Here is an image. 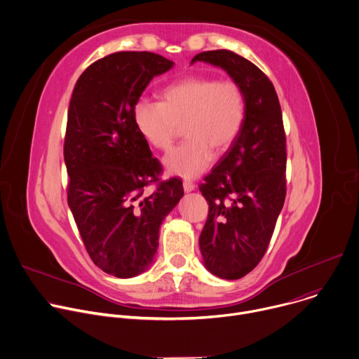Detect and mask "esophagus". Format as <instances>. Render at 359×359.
<instances>
[{
    "label": "esophagus",
    "mask_w": 359,
    "mask_h": 359,
    "mask_svg": "<svg viewBox=\"0 0 359 359\" xmlns=\"http://www.w3.org/2000/svg\"><path fill=\"white\" fill-rule=\"evenodd\" d=\"M183 190H184L186 193L193 191V190H194V183H193L191 180H184V182H183Z\"/></svg>",
    "instance_id": "1"
}]
</instances>
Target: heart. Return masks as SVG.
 Here are the masks:
<instances>
[{"label": "heart", "instance_id": "heart-1", "mask_svg": "<svg viewBox=\"0 0 359 359\" xmlns=\"http://www.w3.org/2000/svg\"><path fill=\"white\" fill-rule=\"evenodd\" d=\"M245 116L241 86L231 79L190 75L168 85L162 102L139 99L135 125L153 149L168 150L183 126L184 142L163 158L172 176L193 179L206 170L215 153L223 155L237 140Z\"/></svg>", "mask_w": 359, "mask_h": 359}]
</instances>
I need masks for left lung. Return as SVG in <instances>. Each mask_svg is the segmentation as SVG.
I'll return each instance as SVG.
<instances>
[{
    "mask_svg": "<svg viewBox=\"0 0 359 359\" xmlns=\"http://www.w3.org/2000/svg\"><path fill=\"white\" fill-rule=\"evenodd\" d=\"M224 69L245 99L241 132L200 191L209 216L198 238L212 274L238 280L260 263L285 200V133L277 92L254 64L227 49L197 54Z\"/></svg>",
    "mask_w": 359,
    "mask_h": 359,
    "instance_id": "8db88e82",
    "label": "left lung"
}]
</instances>
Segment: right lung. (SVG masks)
<instances>
[{
  "mask_svg": "<svg viewBox=\"0 0 359 359\" xmlns=\"http://www.w3.org/2000/svg\"><path fill=\"white\" fill-rule=\"evenodd\" d=\"M175 62L153 53H115L89 65L69 102L64 159L68 204L92 262L118 278L153 263L165 217L183 196L182 182H161L162 166L140 136L133 109L149 82Z\"/></svg>",
  "mask_w": 359,
  "mask_h": 359,
  "instance_id": "add662e5",
  "label": "right lung"
}]
</instances>
